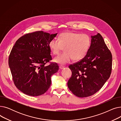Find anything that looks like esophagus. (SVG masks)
I'll return each mask as SVG.
<instances>
[{
	"label": "esophagus",
	"mask_w": 121,
	"mask_h": 121,
	"mask_svg": "<svg viewBox=\"0 0 121 121\" xmlns=\"http://www.w3.org/2000/svg\"><path fill=\"white\" fill-rule=\"evenodd\" d=\"M65 67H64V66H62V65H60V66H59V68L60 69H64Z\"/></svg>",
	"instance_id": "obj_1"
}]
</instances>
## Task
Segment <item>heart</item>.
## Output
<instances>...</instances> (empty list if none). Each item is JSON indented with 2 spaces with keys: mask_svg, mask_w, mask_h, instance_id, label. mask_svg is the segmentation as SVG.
<instances>
[{
  "mask_svg": "<svg viewBox=\"0 0 121 121\" xmlns=\"http://www.w3.org/2000/svg\"><path fill=\"white\" fill-rule=\"evenodd\" d=\"M91 45V39L86 34L74 32H65L49 42V47L54 55H58L64 48L65 52L56 57L54 61L60 64H65L73 59L79 61L86 55Z\"/></svg>",
  "mask_w": 121,
  "mask_h": 121,
  "instance_id": "b5f03b06",
  "label": "heart"
}]
</instances>
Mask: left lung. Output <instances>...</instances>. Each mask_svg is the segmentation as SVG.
<instances>
[{
  "label": "left lung",
  "mask_w": 121,
  "mask_h": 121,
  "mask_svg": "<svg viewBox=\"0 0 121 121\" xmlns=\"http://www.w3.org/2000/svg\"><path fill=\"white\" fill-rule=\"evenodd\" d=\"M86 55L80 61L69 65L72 72L68 86L75 96L85 98L93 95L105 84L112 71V56L103 37L92 36Z\"/></svg>",
  "instance_id": "8db88e82"
}]
</instances>
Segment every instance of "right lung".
Here are the masks:
<instances>
[{
	"label": "right lung",
	"mask_w": 121,
	"mask_h": 121,
	"mask_svg": "<svg viewBox=\"0 0 121 121\" xmlns=\"http://www.w3.org/2000/svg\"><path fill=\"white\" fill-rule=\"evenodd\" d=\"M57 33L43 31L24 34L16 41L9 55L8 64L14 83L19 90L30 96H39L49 89L51 76L59 66L51 62L49 42ZM49 62L47 66L45 64Z\"/></svg>",
	"instance_id": "add662e5"
}]
</instances>
